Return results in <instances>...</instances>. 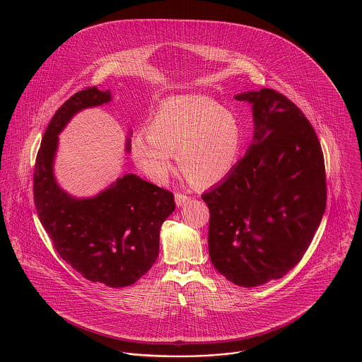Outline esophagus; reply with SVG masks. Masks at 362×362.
I'll return each mask as SVG.
<instances>
[{
	"mask_svg": "<svg viewBox=\"0 0 362 362\" xmlns=\"http://www.w3.org/2000/svg\"><path fill=\"white\" fill-rule=\"evenodd\" d=\"M175 200H176V204H177L179 207H182V206H185V204L190 200V196L183 194V193H176V194H175Z\"/></svg>",
	"mask_w": 362,
	"mask_h": 362,
	"instance_id": "obj_1",
	"label": "esophagus"
}]
</instances>
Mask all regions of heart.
<instances>
[{
    "mask_svg": "<svg viewBox=\"0 0 362 362\" xmlns=\"http://www.w3.org/2000/svg\"><path fill=\"white\" fill-rule=\"evenodd\" d=\"M131 155L146 177L165 183L175 152L186 179L197 187L223 182L235 169L244 129L238 117L207 95H176L153 111L148 128L131 138Z\"/></svg>",
    "mask_w": 362,
    "mask_h": 362,
    "instance_id": "heart-1",
    "label": "heart"
}]
</instances>
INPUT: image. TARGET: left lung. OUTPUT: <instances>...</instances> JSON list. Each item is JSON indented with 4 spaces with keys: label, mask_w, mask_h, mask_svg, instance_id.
I'll use <instances>...</instances> for the list:
<instances>
[{
    "label": "left lung",
    "mask_w": 362,
    "mask_h": 362,
    "mask_svg": "<svg viewBox=\"0 0 362 362\" xmlns=\"http://www.w3.org/2000/svg\"><path fill=\"white\" fill-rule=\"evenodd\" d=\"M252 104L255 136L209 206V254L238 286L288 274L308 251L326 210L327 185L319 138L303 111L274 88L235 97Z\"/></svg>",
    "instance_id": "left-lung-1"
}]
</instances>
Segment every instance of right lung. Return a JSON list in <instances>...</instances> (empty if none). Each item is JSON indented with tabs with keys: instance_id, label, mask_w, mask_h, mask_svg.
<instances>
[{
	"instance_id": "1",
	"label": "right lung",
	"mask_w": 362,
	"mask_h": 362,
	"mask_svg": "<svg viewBox=\"0 0 362 362\" xmlns=\"http://www.w3.org/2000/svg\"><path fill=\"white\" fill-rule=\"evenodd\" d=\"M111 100L86 87L52 117L36 155L33 200L37 217L60 258L87 281L110 288L135 284L155 264L162 223L175 210L173 193L125 175L94 199H73L53 177L57 134L80 110ZM129 149V148H128Z\"/></svg>"
}]
</instances>
